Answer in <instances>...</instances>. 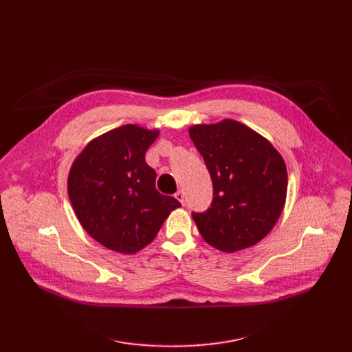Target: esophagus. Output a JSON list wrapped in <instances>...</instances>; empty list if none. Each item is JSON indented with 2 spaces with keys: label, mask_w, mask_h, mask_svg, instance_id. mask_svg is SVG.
<instances>
[{
  "label": "esophagus",
  "mask_w": 352,
  "mask_h": 352,
  "mask_svg": "<svg viewBox=\"0 0 352 352\" xmlns=\"http://www.w3.org/2000/svg\"><path fill=\"white\" fill-rule=\"evenodd\" d=\"M175 198L181 202V204H184V202H186V195H184V191L182 190H179V191H177V194H175Z\"/></svg>",
  "instance_id": "esophagus-1"
}]
</instances>
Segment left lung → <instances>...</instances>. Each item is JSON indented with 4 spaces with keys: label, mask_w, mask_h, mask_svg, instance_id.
Returning <instances> with one entry per match:
<instances>
[{
    "label": "left lung",
    "mask_w": 352,
    "mask_h": 352,
    "mask_svg": "<svg viewBox=\"0 0 352 352\" xmlns=\"http://www.w3.org/2000/svg\"><path fill=\"white\" fill-rule=\"evenodd\" d=\"M188 133L214 187L211 207L192 214L201 236L223 252L260 243L285 206L288 175L281 154L261 134L230 118L192 125Z\"/></svg>",
    "instance_id": "1"
}]
</instances>
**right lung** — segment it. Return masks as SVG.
I'll return each mask as SVG.
<instances>
[{"mask_svg": "<svg viewBox=\"0 0 352 352\" xmlns=\"http://www.w3.org/2000/svg\"><path fill=\"white\" fill-rule=\"evenodd\" d=\"M160 129L126 124L91 140L74 160L67 190L82 228L108 250L135 254L153 243L179 202L155 190L145 153Z\"/></svg>", "mask_w": 352, "mask_h": 352, "instance_id": "obj_1", "label": "right lung"}]
</instances>
